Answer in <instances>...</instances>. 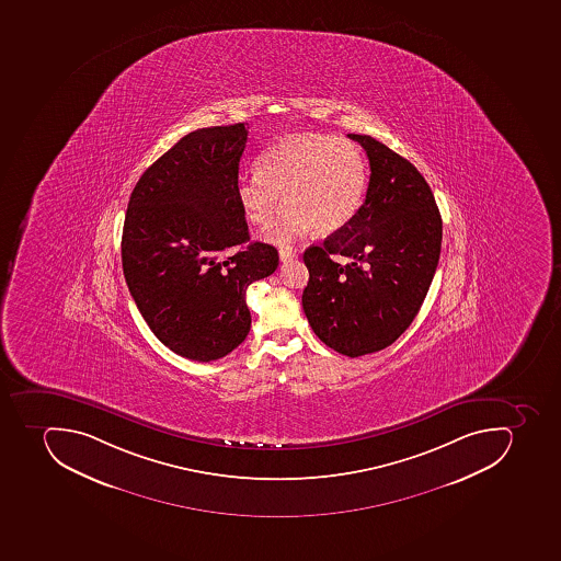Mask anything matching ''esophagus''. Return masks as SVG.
<instances>
[{
    "label": "esophagus",
    "mask_w": 561,
    "mask_h": 561,
    "mask_svg": "<svg viewBox=\"0 0 561 561\" xmlns=\"http://www.w3.org/2000/svg\"><path fill=\"white\" fill-rule=\"evenodd\" d=\"M296 256V250H291V248H282V250H279V261H282L283 264L294 261Z\"/></svg>",
    "instance_id": "obj_1"
}]
</instances>
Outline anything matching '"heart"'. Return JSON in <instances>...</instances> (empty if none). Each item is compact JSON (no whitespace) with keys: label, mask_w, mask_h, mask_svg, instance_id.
<instances>
[{"label":"heart","mask_w":561,"mask_h":561,"mask_svg":"<svg viewBox=\"0 0 561 561\" xmlns=\"http://www.w3.org/2000/svg\"><path fill=\"white\" fill-rule=\"evenodd\" d=\"M259 171L242 172L236 197L242 215L274 244L317 229H345L363 209L369 171L363 149L352 140L322 134L291 135L273 144L256 160ZM284 198H280V195Z\"/></svg>","instance_id":"heart-1"}]
</instances>
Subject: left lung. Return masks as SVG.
Here are the masks:
<instances>
[{
	"label": "left lung",
	"mask_w": 561,
	"mask_h": 561,
	"mask_svg": "<svg viewBox=\"0 0 561 561\" xmlns=\"http://www.w3.org/2000/svg\"><path fill=\"white\" fill-rule=\"evenodd\" d=\"M348 137L368 154V195L352 224L305 251L302 308L329 348L360 357L392 345L417 317L438 265L442 216L407 158L369 135Z\"/></svg>",
	"instance_id": "left-lung-1"
}]
</instances>
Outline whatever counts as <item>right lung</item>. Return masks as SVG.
<instances>
[{"mask_svg":"<svg viewBox=\"0 0 561 561\" xmlns=\"http://www.w3.org/2000/svg\"><path fill=\"white\" fill-rule=\"evenodd\" d=\"M247 139L244 123L184 135L140 175L126 209L123 273L135 305L167 348L198 363L241 345L248 287L278 267L276 248L248 242L236 197ZM232 245L242 250L227 256Z\"/></svg>","mask_w":561,"mask_h":561,"instance_id":"1","label":"right lung"}]
</instances>
